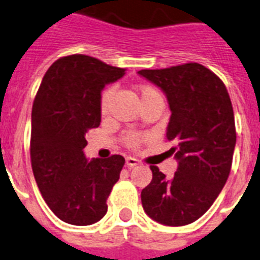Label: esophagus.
Instances as JSON below:
<instances>
[{
	"instance_id": "34e87169",
	"label": "esophagus",
	"mask_w": 260,
	"mask_h": 260,
	"mask_svg": "<svg viewBox=\"0 0 260 260\" xmlns=\"http://www.w3.org/2000/svg\"><path fill=\"white\" fill-rule=\"evenodd\" d=\"M125 165H127L128 168H133V166L139 165V159H136V158L133 157H127L125 158Z\"/></svg>"
}]
</instances>
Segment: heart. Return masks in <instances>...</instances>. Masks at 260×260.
Returning a JSON list of instances; mask_svg holds the SVG:
<instances>
[{"label": "heart", "mask_w": 260, "mask_h": 260, "mask_svg": "<svg viewBox=\"0 0 260 260\" xmlns=\"http://www.w3.org/2000/svg\"><path fill=\"white\" fill-rule=\"evenodd\" d=\"M137 92H139L140 99H141V103L146 105L149 102H153V101H157V99H162L161 92L158 91L154 86L152 85H148V83H143V85H139L137 86ZM112 96V89H106L102 92V96H101V114L106 115L108 111V105H110V99ZM143 137L136 133H128L127 136L124 137V141L131 148H137L141 143Z\"/></svg>", "instance_id": "heart-1"}]
</instances>
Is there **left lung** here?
Returning <instances> with one entry per match:
<instances>
[{"label": "left lung", "mask_w": 260, "mask_h": 260, "mask_svg": "<svg viewBox=\"0 0 260 260\" xmlns=\"http://www.w3.org/2000/svg\"><path fill=\"white\" fill-rule=\"evenodd\" d=\"M139 74L166 94L171 111L166 137L175 144L169 152L178 161L171 179L150 166L143 208L159 224H191L213 204L232 169L237 135L230 96L224 82L198 62Z\"/></svg>", "instance_id": "obj_1"}]
</instances>
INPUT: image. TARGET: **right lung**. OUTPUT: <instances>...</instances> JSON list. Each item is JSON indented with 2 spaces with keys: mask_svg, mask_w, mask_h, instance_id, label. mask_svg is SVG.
<instances>
[{
  "mask_svg": "<svg viewBox=\"0 0 260 260\" xmlns=\"http://www.w3.org/2000/svg\"><path fill=\"white\" fill-rule=\"evenodd\" d=\"M95 57L71 55L49 67L31 114V166L36 184L60 220L85 226L107 212V198L125 159H87L85 135L101 124V92L124 76Z\"/></svg>",
  "mask_w": 260,
  "mask_h": 260,
  "instance_id": "obj_1",
  "label": "right lung"
}]
</instances>
